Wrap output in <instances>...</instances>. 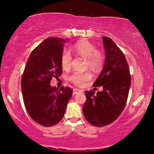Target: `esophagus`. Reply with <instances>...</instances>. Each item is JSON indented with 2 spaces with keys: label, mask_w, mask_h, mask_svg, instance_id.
I'll return each mask as SVG.
<instances>
[{
  "label": "esophagus",
  "mask_w": 154,
  "mask_h": 154,
  "mask_svg": "<svg viewBox=\"0 0 154 154\" xmlns=\"http://www.w3.org/2000/svg\"><path fill=\"white\" fill-rule=\"evenodd\" d=\"M83 92V90H79V89H73V94H76L78 93H79V92Z\"/></svg>",
  "instance_id": "34e87169"
}]
</instances>
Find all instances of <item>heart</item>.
Returning <instances> with one entry per match:
<instances>
[{
    "mask_svg": "<svg viewBox=\"0 0 154 154\" xmlns=\"http://www.w3.org/2000/svg\"><path fill=\"white\" fill-rule=\"evenodd\" d=\"M75 52L87 59V64L90 68L98 70L102 67L104 62V56L97 50L95 45L88 41L83 40L78 42L73 47ZM71 54L67 50H63L61 56V64L63 69L70 68L71 65ZM92 75L89 71H75L69 77L70 81L77 85H83L85 82L91 79Z\"/></svg>",
    "mask_w": 154,
    "mask_h": 154,
    "instance_id": "1",
    "label": "heart"
}]
</instances>
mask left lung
Returning <instances> with one entry per match:
<instances>
[{
    "label": "left lung",
    "mask_w": 154,
    "mask_h": 154,
    "mask_svg": "<svg viewBox=\"0 0 154 154\" xmlns=\"http://www.w3.org/2000/svg\"><path fill=\"white\" fill-rule=\"evenodd\" d=\"M105 50L104 64L96 79L94 87L103 88L97 93L85 91L83 108L88 122L96 127L113 123L121 115L127 102L131 77L123 52L109 37H102Z\"/></svg>",
    "instance_id": "obj_1"
}]
</instances>
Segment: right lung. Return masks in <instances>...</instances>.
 Instances as JSON below:
<instances>
[{"instance_id":"obj_1","label":"right lung","mask_w":154,"mask_h":154,"mask_svg":"<svg viewBox=\"0 0 154 154\" xmlns=\"http://www.w3.org/2000/svg\"><path fill=\"white\" fill-rule=\"evenodd\" d=\"M68 39L46 38L31 52L22 78L21 88L24 106L30 117L40 125L50 127L64 116L73 90L52 87V78L62 72L61 56Z\"/></svg>"}]
</instances>
